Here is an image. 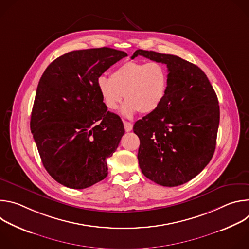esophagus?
Here are the masks:
<instances>
[{
  "label": "esophagus",
  "instance_id": "34e87169",
  "mask_svg": "<svg viewBox=\"0 0 249 249\" xmlns=\"http://www.w3.org/2000/svg\"><path fill=\"white\" fill-rule=\"evenodd\" d=\"M123 124H124V128H125V131L126 132H130L132 131L133 129V124L131 122H128V121H123Z\"/></svg>",
  "mask_w": 249,
  "mask_h": 249
}]
</instances>
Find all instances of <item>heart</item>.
<instances>
[{
    "label": "heart",
    "instance_id": "b5f03b06",
    "mask_svg": "<svg viewBox=\"0 0 249 249\" xmlns=\"http://www.w3.org/2000/svg\"><path fill=\"white\" fill-rule=\"evenodd\" d=\"M168 86L166 68L160 62L128 61L120 65L111 78L100 76L97 89L106 107L115 110L122 99H127L120 113L132 118L136 113L155 112L163 102Z\"/></svg>",
    "mask_w": 249,
    "mask_h": 249
}]
</instances>
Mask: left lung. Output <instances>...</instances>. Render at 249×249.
<instances>
[{
	"mask_svg": "<svg viewBox=\"0 0 249 249\" xmlns=\"http://www.w3.org/2000/svg\"><path fill=\"white\" fill-rule=\"evenodd\" d=\"M165 64L168 86L160 107L138 120V160L147 178L173 187L188 182L210 162L216 149L220 123L217 94L203 71L178 56L136 50Z\"/></svg>",
	"mask_w": 249,
	"mask_h": 249,
	"instance_id": "left-lung-1",
	"label": "left lung"
}]
</instances>
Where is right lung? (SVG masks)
<instances>
[{
	"instance_id": "add662e5",
	"label": "right lung",
	"mask_w": 249,
	"mask_h": 249,
	"mask_svg": "<svg viewBox=\"0 0 249 249\" xmlns=\"http://www.w3.org/2000/svg\"><path fill=\"white\" fill-rule=\"evenodd\" d=\"M126 56L107 47L72 51L40 78L30 129L45 169L66 187L88 188L108 174L106 159L125 130L121 118L107 111L97 79Z\"/></svg>"
}]
</instances>
